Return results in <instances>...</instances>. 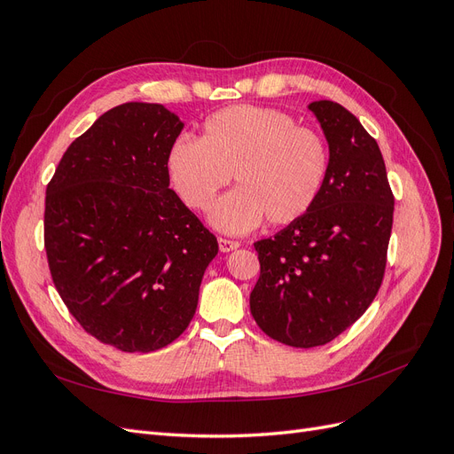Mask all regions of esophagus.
I'll return each mask as SVG.
<instances>
[{
    "label": "esophagus",
    "mask_w": 454,
    "mask_h": 454,
    "mask_svg": "<svg viewBox=\"0 0 454 454\" xmlns=\"http://www.w3.org/2000/svg\"><path fill=\"white\" fill-rule=\"evenodd\" d=\"M217 242H219V250H222L223 254L232 252V250H237L239 246H240V242H239V240H231V239H223V237H219V239H217Z\"/></svg>",
    "instance_id": "34e87169"
}]
</instances>
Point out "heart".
I'll list each match as a JSON object with an SVG mask.
<instances>
[{
  "label": "heart",
  "instance_id": "b5f03b06",
  "mask_svg": "<svg viewBox=\"0 0 454 454\" xmlns=\"http://www.w3.org/2000/svg\"><path fill=\"white\" fill-rule=\"evenodd\" d=\"M322 136L278 109L232 106L206 119L200 140L182 136L167 155L168 180L189 208L204 212L235 176L240 189L222 199L210 222L246 232L263 222L287 225L309 212L325 182Z\"/></svg>",
  "mask_w": 454,
  "mask_h": 454
}]
</instances>
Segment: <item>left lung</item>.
I'll return each instance as SVG.
<instances>
[{
  "mask_svg": "<svg viewBox=\"0 0 454 454\" xmlns=\"http://www.w3.org/2000/svg\"><path fill=\"white\" fill-rule=\"evenodd\" d=\"M329 145V167L307 214L257 240L250 294L257 325L284 345L322 347L373 303L387 267L394 195L379 144L348 109L309 106Z\"/></svg>",
  "mask_w": 454,
  "mask_h": 454,
  "instance_id": "left-lung-1",
  "label": "left lung"
}]
</instances>
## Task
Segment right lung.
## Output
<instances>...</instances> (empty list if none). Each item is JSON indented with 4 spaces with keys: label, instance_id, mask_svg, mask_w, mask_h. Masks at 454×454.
Segmentation results:
<instances>
[{
    "label": "right lung",
    "instance_id": "add662e5",
    "mask_svg": "<svg viewBox=\"0 0 454 454\" xmlns=\"http://www.w3.org/2000/svg\"><path fill=\"white\" fill-rule=\"evenodd\" d=\"M182 129L160 104H121L72 142L47 185L52 282L85 332L122 352H153L185 332L217 254L168 187Z\"/></svg>",
    "mask_w": 454,
    "mask_h": 454
}]
</instances>
